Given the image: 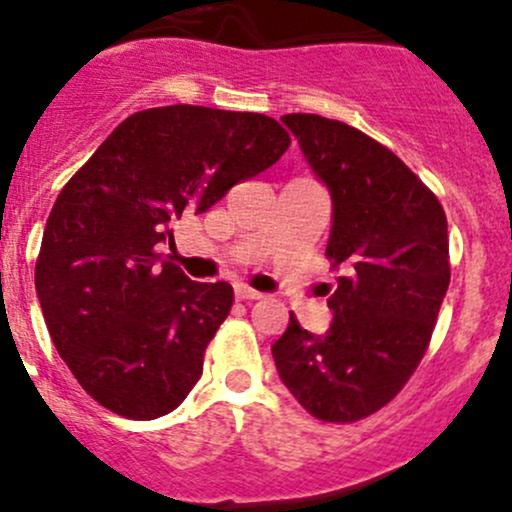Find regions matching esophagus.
<instances>
[{
  "label": "esophagus",
  "mask_w": 512,
  "mask_h": 512,
  "mask_svg": "<svg viewBox=\"0 0 512 512\" xmlns=\"http://www.w3.org/2000/svg\"><path fill=\"white\" fill-rule=\"evenodd\" d=\"M235 297L240 301H247V299H262V292H257V289L247 287V284H235Z\"/></svg>",
  "instance_id": "obj_1"
}]
</instances>
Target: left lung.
<instances>
[{
    "label": "left lung",
    "mask_w": 512,
    "mask_h": 512,
    "mask_svg": "<svg viewBox=\"0 0 512 512\" xmlns=\"http://www.w3.org/2000/svg\"><path fill=\"white\" fill-rule=\"evenodd\" d=\"M282 122L331 193L326 257L343 274L328 331L289 314L274 365L316 419L358 422L405 387L427 351L451 277L446 215L405 161L360 129L301 112Z\"/></svg>",
    "instance_id": "left-lung-1"
}]
</instances>
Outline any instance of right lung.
Masks as SVG:
<instances>
[{"label": "right lung", "instance_id": "obj_1", "mask_svg": "<svg viewBox=\"0 0 512 512\" xmlns=\"http://www.w3.org/2000/svg\"><path fill=\"white\" fill-rule=\"evenodd\" d=\"M257 112L198 105L129 115L63 186L43 230L36 294L80 387L127 419L186 400L233 306L228 282H193L159 247L171 225L218 203L287 152Z\"/></svg>", "mask_w": 512, "mask_h": 512}]
</instances>
